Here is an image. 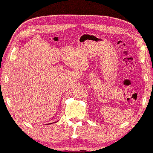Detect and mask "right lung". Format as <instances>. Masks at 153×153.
I'll return each instance as SVG.
<instances>
[{
  "mask_svg": "<svg viewBox=\"0 0 153 153\" xmlns=\"http://www.w3.org/2000/svg\"><path fill=\"white\" fill-rule=\"evenodd\" d=\"M50 124H52V123H50Z\"/></svg>",
  "mask_w": 153,
  "mask_h": 153,
  "instance_id": "obj_1",
  "label": "right lung"
}]
</instances>
